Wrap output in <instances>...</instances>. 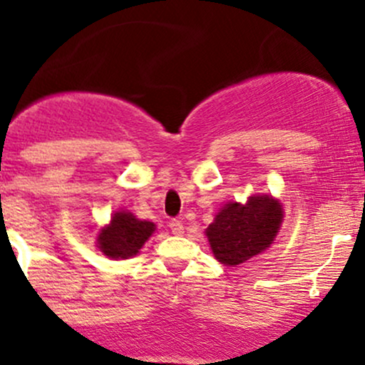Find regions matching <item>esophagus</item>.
<instances>
[{"label": "esophagus", "instance_id": "1", "mask_svg": "<svg viewBox=\"0 0 365 365\" xmlns=\"http://www.w3.org/2000/svg\"><path fill=\"white\" fill-rule=\"evenodd\" d=\"M170 230L173 235H182L183 233V223L180 220H171L170 221Z\"/></svg>", "mask_w": 365, "mask_h": 365}]
</instances>
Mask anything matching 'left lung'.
I'll return each mask as SVG.
<instances>
[{
    "mask_svg": "<svg viewBox=\"0 0 365 365\" xmlns=\"http://www.w3.org/2000/svg\"><path fill=\"white\" fill-rule=\"evenodd\" d=\"M282 221L283 209L273 197H250L245 206L226 204L206 235L217 261L237 266L273 244Z\"/></svg>",
    "mask_w": 365,
    "mask_h": 365,
    "instance_id": "left-lung-1",
    "label": "left lung"
}]
</instances>
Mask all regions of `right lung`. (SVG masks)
<instances>
[{
  "mask_svg": "<svg viewBox=\"0 0 365 365\" xmlns=\"http://www.w3.org/2000/svg\"><path fill=\"white\" fill-rule=\"evenodd\" d=\"M154 230V223L137 220L132 212H115L110 226L99 233V249L113 259L132 257L142 249Z\"/></svg>",
  "mask_w": 365,
  "mask_h": 365,
  "instance_id": "1",
  "label": "right lung"
}]
</instances>
